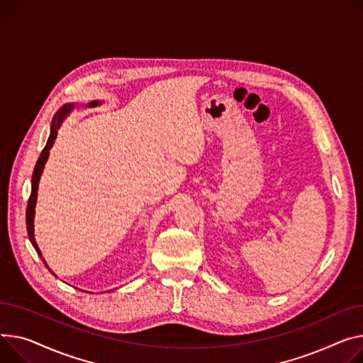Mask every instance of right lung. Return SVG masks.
<instances>
[{
	"label": "right lung",
	"mask_w": 363,
	"mask_h": 363,
	"mask_svg": "<svg viewBox=\"0 0 363 363\" xmlns=\"http://www.w3.org/2000/svg\"><path fill=\"white\" fill-rule=\"evenodd\" d=\"M102 102H98V101H93L89 104V106H98L101 105ZM74 109V105L72 104H67L64 106H61L58 109V112L55 113L54 119H52V124H51V133H50V138H48L46 141V146L43 147L38 162H36V166H35V171H33V177H32V191H30V197H29V203H28V210H26V226H28V235H29V239L30 242L33 245V248L36 250V252L42 257V252L36 244V239H35V229H33V220H35V207H36V200H38V188H39V179H40V175L43 172V167H45V163L48 160V156H50V150L51 147L54 146L55 143V138L58 135V130L61 127V123L64 121V118H67L69 115V112ZM42 261L45 262V259L42 258ZM46 265V262H45ZM48 267V265H46ZM50 269V267H48ZM51 272V270H50Z\"/></svg>",
	"instance_id": "1"
}]
</instances>
